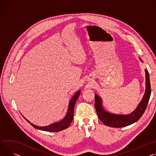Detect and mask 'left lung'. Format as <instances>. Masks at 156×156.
<instances>
[{
  "label": "left lung",
  "instance_id": "1",
  "mask_svg": "<svg viewBox=\"0 0 156 156\" xmlns=\"http://www.w3.org/2000/svg\"><path fill=\"white\" fill-rule=\"evenodd\" d=\"M140 59L142 61L140 58ZM145 72H146V88L144 95L137 108L129 115H119V114H113L108 112L103 109L102 107L101 98L97 94L95 95V107L98 117L105 126L115 128L126 127L136 122L142 117L147 108L151 93L149 72L146 69H145Z\"/></svg>",
  "mask_w": 156,
  "mask_h": 156
}]
</instances>
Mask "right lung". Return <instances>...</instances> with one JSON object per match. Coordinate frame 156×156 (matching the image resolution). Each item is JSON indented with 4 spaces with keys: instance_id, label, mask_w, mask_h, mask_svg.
I'll use <instances>...</instances> for the list:
<instances>
[{
    "instance_id": "obj_1",
    "label": "right lung",
    "mask_w": 156,
    "mask_h": 156,
    "mask_svg": "<svg viewBox=\"0 0 156 156\" xmlns=\"http://www.w3.org/2000/svg\"><path fill=\"white\" fill-rule=\"evenodd\" d=\"M80 95V90H78L75 93V95L73 97V98H71V100L69 101L68 109V112H67L66 116L65 117V118L63 120H61V121H59L58 122L52 123V124H51V125L45 126V127H38L37 126L34 125L33 123H30L25 117H24V118L26 120L27 122L30 123V125L32 126L33 127H34L35 129H39V130L47 131V132H59L61 130H63L64 129H66L69 127L71 121L73 120V119L75 105L76 101L77 99L78 98Z\"/></svg>"
}]
</instances>
